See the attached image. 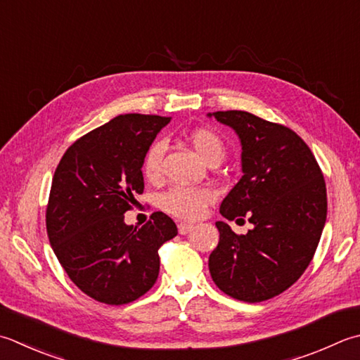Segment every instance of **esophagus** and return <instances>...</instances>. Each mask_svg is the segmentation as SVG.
Wrapping results in <instances>:
<instances>
[{
  "mask_svg": "<svg viewBox=\"0 0 360 360\" xmlns=\"http://www.w3.org/2000/svg\"><path fill=\"white\" fill-rule=\"evenodd\" d=\"M193 229V224H190V223H179L178 224V231H179V234H188L190 231Z\"/></svg>",
  "mask_w": 360,
  "mask_h": 360,
  "instance_id": "1",
  "label": "esophagus"
}]
</instances>
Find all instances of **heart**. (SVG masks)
Returning a JSON list of instances; mask_svg holds the SVG:
<instances>
[{
  "instance_id": "heart-1",
  "label": "heart",
  "mask_w": 360,
  "mask_h": 360,
  "mask_svg": "<svg viewBox=\"0 0 360 360\" xmlns=\"http://www.w3.org/2000/svg\"><path fill=\"white\" fill-rule=\"evenodd\" d=\"M190 143L198 151L200 156L207 160H221L224 156V143L214 131L200 128L188 134ZM165 154V143L156 140L148 148L143 158V174L150 181H156L162 173V160ZM215 200V192L209 187H186L176 186L168 188L160 196V207L167 214L178 217L181 220H195L202 215L204 209Z\"/></svg>"
}]
</instances>
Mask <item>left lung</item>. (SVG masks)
I'll list each match as a JSON object with an SVG mask.
<instances>
[{"mask_svg": "<svg viewBox=\"0 0 360 360\" xmlns=\"http://www.w3.org/2000/svg\"><path fill=\"white\" fill-rule=\"evenodd\" d=\"M209 117L234 129L242 145L243 176L220 214L255 224L237 236L215 223L220 242L209 256L210 276L236 300H270L297 283L315 255L328 212L325 178L311 148L287 126L245 110Z\"/></svg>", "mask_w": 360, "mask_h": 360, "instance_id": "left-lung-1", "label": "left lung"}]
</instances>
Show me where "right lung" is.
Instances as JSON below:
<instances>
[{"label":"right lung","instance_id":"right-lung-1","mask_svg":"<svg viewBox=\"0 0 360 360\" xmlns=\"http://www.w3.org/2000/svg\"><path fill=\"white\" fill-rule=\"evenodd\" d=\"M170 117L124 114L77 139L53 176L46 232L56 257L77 288L104 304L145 295L159 274V248L178 234L154 212L142 228L124 223L143 193L145 153Z\"/></svg>","mask_w":360,"mask_h":360}]
</instances>
